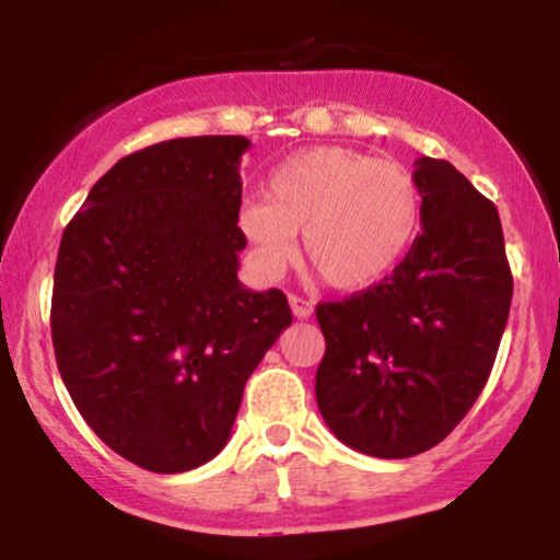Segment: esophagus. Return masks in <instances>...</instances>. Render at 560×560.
Here are the masks:
<instances>
[{
  "label": "esophagus",
  "instance_id": "obj_1",
  "mask_svg": "<svg viewBox=\"0 0 560 560\" xmlns=\"http://www.w3.org/2000/svg\"><path fill=\"white\" fill-rule=\"evenodd\" d=\"M289 307H292L294 318H311L313 316V302L311 300H302L298 294L289 298Z\"/></svg>",
  "mask_w": 560,
  "mask_h": 560
}]
</instances>
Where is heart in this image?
<instances>
[{"mask_svg":"<svg viewBox=\"0 0 560 560\" xmlns=\"http://www.w3.org/2000/svg\"><path fill=\"white\" fill-rule=\"evenodd\" d=\"M413 173L350 147H313L268 173L262 202H244L240 229L266 271H281L302 231L305 258L331 287H374L400 266L421 231Z\"/></svg>","mask_w":560,"mask_h":560,"instance_id":"1","label":"heart"}]
</instances>
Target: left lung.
Here are the masks:
<instances>
[{"label":"left lung","instance_id":"1","mask_svg":"<svg viewBox=\"0 0 560 560\" xmlns=\"http://www.w3.org/2000/svg\"><path fill=\"white\" fill-rule=\"evenodd\" d=\"M421 234L382 284L320 302L316 400L339 442L410 458L464 421L490 378L513 298L498 208L447 160H416Z\"/></svg>","mask_w":560,"mask_h":560}]
</instances>
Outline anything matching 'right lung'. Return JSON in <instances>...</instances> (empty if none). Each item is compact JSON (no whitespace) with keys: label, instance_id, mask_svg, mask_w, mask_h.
I'll return each mask as SVG.
<instances>
[{"label":"right lung","instance_id":"right-lung-1","mask_svg":"<svg viewBox=\"0 0 560 560\" xmlns=\"http://www.w3.org/2000/svg\"><path fill=\"white\" fill-rule=\"evenodd\" d=\"M244 137L160 141L113 165L62 234L57 369L107 447L178 474L226 447L244 384L292 324L236 279Z\"/></svg>","mask_w":560,"mask_h":560}]
</instances>
